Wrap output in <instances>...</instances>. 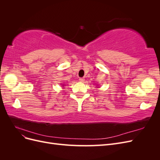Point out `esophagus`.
<instances>
[{"label":"esophagus","instance_id":"1","mask_svg":"<svg viewBox=\"0 0 160 160\" xmlns=\"http://www.w3.org/2000/svg\"><path fill=\"white\" fill-rule=\"evenodd\" d=\"M79 81L80 82H83V81H85V79L84 78H79Z\"/></svg>","mask_w":160,"mask_h":160}]
</instances>
